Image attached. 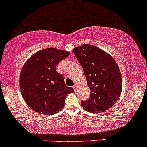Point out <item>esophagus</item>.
<instances>
[{
	"label": "esophagus",
	"mask_w": 147,
	"mask_h": 147,
	"mask_svg": "<svg viewBox=\"0 0 147 147\" xmlns=\"http://www.w3.org/2000/svg\"><path fill=\"white\" fill-rule=\"evenodd\" d=\"M77 87H78V85H77V84H75V85H74V87H73L74 90H75V91H76V90H77Z\"/></svg>",
	"instance_id": "1"
}]
</instances>
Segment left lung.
Masks as SVG:
<instances>
[{
	"label": "left lung",
	"instance_id": "obj_1",
	"mask_svg": "<svg viewBox=\"0 0 147 147\" xmlns=\"http://www.w3.org/2000/svg\"><path fill=\"white\" fill-rule=\"evenodd\" d=\"M73 53L83 69L90 97L81 102L87 112L100 113L114 105L121 93L122 80L117 64L110 54L95 46L82 44Z\"/></svg>",
	"mask_w": 147,
	"mask_h": 147
}]
</instances>
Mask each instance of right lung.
I'll return each instance as SVG.
<instances>
[{
  "label": "right lung",
  "mask_w": 147,
  "mask_h": 147,
  "mask_svg": "<svg viewBox=\"0 0 147 147\" xmlns=\"http://www.w3.org/2000/svg\"><path fill=\"white\" fill-rule=\"evenodd\" d=\"M69 55L67 51L48 48L34 53L23 66L19 79L21 95L36 113L46 115L58 113L64 108L67 95L74 92L55 69Z\"/></svg>",
  "instance_id": "add662e5"
}]
</instances>
